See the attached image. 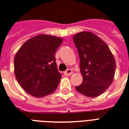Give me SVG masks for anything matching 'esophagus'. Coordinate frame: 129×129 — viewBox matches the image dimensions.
<instances>
[{"instance_id":"obj_1","label":"esophagus","mask_w":129,"mask_h":129,"mask_svg":"<svg viewBox=\"0 0 129 129\" xmlns=\"http://www.w3.org/2000/svg\"><path fill=\"white\" fill-rule=\"evenodd\" d=\"M63 74H64L66 76H70V75L73 74V71H72V70H70V69H68V70H67L66 72H63Z\"/></svg>"}]
</instances>
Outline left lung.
Listing matches in <instances>:
<instances>
[{
    "label": "left lung",
    "mask_w": 129,
    "mask_h": 129,
    "mask_svg": "<svg viewBox=\"0 0 129 129\" xmlns=\"http://www.w3.org/2000/svg\"><path fill=\"white\" fill-rule=\"evenodd\" d=\"M80 58L83 82L75 87L87 97H95L105 92L114 79L115 60L107 44L90 32H81L73 37Z\"/></svg>",
    "instance_id": "left-lung-1"
}]
</instances>
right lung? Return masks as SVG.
Returning a JSON list of instances; mask_svg holds the SVG:
<instances>
[{"instance_id":"right-lung-1","label":"right lung","mask_w":129,"mask_h":129,"mask_svg":"<svg viewBox=\"0 0 129 129\" xmlns=\"http://www.w3.org/2000/svg\"><path fill=\"white\" fill-rule=\"evenodd\" d=\"M62 38L40 34L27 40L16 54L14 74L25 91L36 97H45L56 89L61 75L55 54Z\"/></svg>"}]
</instances>
